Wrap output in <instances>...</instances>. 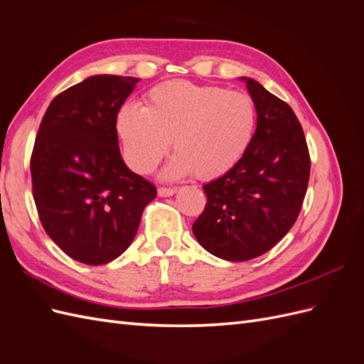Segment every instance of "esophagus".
<instances>
[{"label": "esophagus", "instance_id": "34e87169", "mask_svg": "<svg viewBox=\"0 0 364 364\" xmlns=\"http://www.w3.org/2000/svg\"><path fill=\"white\" fill-rule=\"evenodd\" d=\"M176 191H178V188H174V186H159V188H158V194L161 197L173 196Z\"/></svg>", "mask_w": 364, "mask_h": 364}]
</instances>
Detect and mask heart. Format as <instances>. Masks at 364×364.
I'll return each mask as SVG.
<instances>
[{"label":"heart","mask_w":364,"mask_h":364,"mask_svg":"<svg viewBox=\"0 0 364 364\" xmlns=\"http://www.w3.org/2000/svg\"><path fill=\"white\" fill-rule=\"evenodd\" d=\"M257 107L245 92L185 80L161 83L144 107L124 105L117 132L130 167L147 174L158 167L171 141L168 176L220 178L243 159L255 135Z\"/></svg>","instance_id":"1"}]
</instances>
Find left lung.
<instances>
[{"instance_id":"obj_1","label":"left lung","mask_w":364,"mask_h":364,"mask_svg":"<svg viewBox=\"0 0 364 364\" xmlns=\"http://www.w3.org/2000/svg\"><path fill=\"white\" fill-rule=\"evenodd\" d=\"M245 80L258 114L255 135L232 170L203 185L208 202L193 225L202 247L226 261L257 258L289 232L311 168L293 109L257 80Z\"/></svg>"}]
</instances>
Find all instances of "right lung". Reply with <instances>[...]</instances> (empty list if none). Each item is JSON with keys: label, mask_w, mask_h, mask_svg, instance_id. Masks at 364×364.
<instances>
[{"label": "right lung", "mask_w": 364, "mask_h": 364, "mask_svg": "<svg viewBox=\"0 0 364 364\" xmlns=\"http://www.w3.org/2000/svg\"><path fill=\"white\" fill-rule=\"evenodd\" d=\"M136 77L92 75L54 97L30 158L41 223L73 259L100 266L123 253L156 186L121 159L117 115Z\"/></svg>", "instance_id": "add662e5"}]
</instances>
